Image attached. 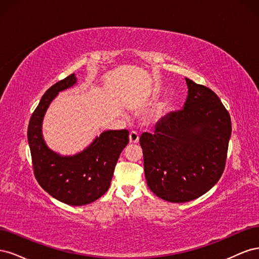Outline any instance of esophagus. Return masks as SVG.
Wrapping results in <instances>:
<instances>
[{"mask_svg":"<svg viewBox=\"0 0 259 259\" xmlns=\"http://www.w3.org/2000/svg\"><path fill=\"white\" fill-rule=\"evenodd\" d=\"M139 142V135L136 132H131L130 133V143L131 144H137Z\"/></svg>","mask_w":259,"mask_h":259,"instance_id":"esophagus-1","label":"esophagus"}]
</instances>
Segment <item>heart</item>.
<instances>
[{
	"label": "heart",
	"mask_w": 259,
	"mask_h": 259,
	"mask_svg": "<svg viewBox=\"0 0 259 259\" xmlns=\"http://www.w3.org/2000/svg\"><path fill=\"white\" fill-rule=\"evenodd\" d=\"M166 109H167V105L165 103L159 104L158 106H156L154 109H152V110L146 115L147 123L156 124L158 122H160L163 119V116L165 115Z\"/></svg>",
	"instance_id": "b5f03b06"
}]
</instances>
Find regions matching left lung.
Listing matches in <instances>:
<instances>
[{"label":"left lung","instance_id":"obj_1","mask_svg":"<svg viewBox=\"0 0 259 259\" xmlns=\"http://www.w3.org/2000/svg\"><path fill=\"white\" fill-rule=\"evenodd\" d=\"M185 80L188 96L182 110L164 116L153 134L144 133L139 140L148 187L171 203L192 201L215 186L231 136L229 112L216 94Z\"/></svg>","mask_w":259,"mask_h":259}]
</instances>
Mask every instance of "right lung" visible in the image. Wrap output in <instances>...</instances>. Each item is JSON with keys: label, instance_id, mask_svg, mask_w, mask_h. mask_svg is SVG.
I'll use <instances>...</instances> for the list:
<instances>
[{"label": "right lung", "instance_id": "add662e5", "mask_svg": "<svg viewBox=\"0 0 259 259\" xmlns=\"http://www.w3.org/2000/svg\"><path fill=\"white\" fill-rule=\"evenodd\" d=\"M75 74L54 84L31 115L28 143L37 183L53 198L69 205L90 204L110 187L117 159L128 144V131H105L83 151L61 155L46 145L42 134L44 115L58 93L72 88Z\"/></svg>", "mask_w": 259, "mask_h": 259}]
</instances>
